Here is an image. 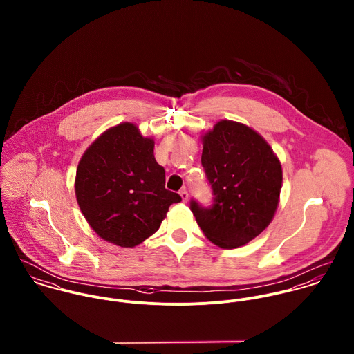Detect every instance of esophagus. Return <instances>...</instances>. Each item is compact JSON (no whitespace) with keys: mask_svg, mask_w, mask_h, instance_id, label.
Returning a JSON list of instances; mask_svg holds the SVG:
<instances>
[{"mask_svg":"<svg viewBox=\"0 0 354 354\" xmlns=\"http://www.w3.org/2000/svg\"><path fill=\"white\" fill-rule=\"evenodd\" d=\"M180 196H181L183 202H187V201H188V192H187V189H181V191H180Z\"/></svg>","mask_w":354,"mask_h":354,"instance_id":"34e87169","label":"esophagus"}]
</instances>
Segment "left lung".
Segmentation results:
<instances>
[{
  "label": "left lung",
  "instance_id": "obj_1",
  "mask_svg": "<svg viewBox=\"0 0 354 354\" xmlns=\"http://www.w3.org/2000/svg\"><path fill=\"white\" fill-rule=\"evenodd\" d=\"M202 143V165L215 198L209 208L192 201L191 209L211 243L225 250L243 247L275 215L281 162L260 133L230 120L218 121Z\"/></svg>",
  "mask_w": 354,
  "mask_h": 354
}]
</instances>
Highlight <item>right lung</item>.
<instances>
[{"instance_id":"right-lung-1","label":"right lung","mask_w":354,"mask_h":354,"mask_svg":"<svg viewBox=\"0 0 354 354\" xmlns=\"http://www.w3.org/2000/svg\"><path fill=\"white\" fill-rule=\"evenodd\" d=\"M153 139L121 122L84 151L76 170L77 204L93 230L107 243L133 248L152 236L178 194L165 188V169Z\"/></svg>"}]
</instances>
